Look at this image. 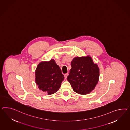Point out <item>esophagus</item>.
I'll return each mask as SVG.
<instances>
[{"instance_id":"34e87169","label":"esophagus","mask_w":130,"mask_h":130,"mask_svg":"<svg viewBox=\"0 0 130 130\" xmlns=\"http://www.w3.org/2000/svg\"><path fill=\"white\" fill-rule=\"evenodd\" d=\"M64 78H65V79H67V76L68 75V73H66V74H64Z\"/></svg>"}]
</instances>
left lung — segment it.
Wrapping results in <instances>:
<instances>
[{
  "mask_svg": "<svg viewBox=\"0 0 130 130\" xmlns=\"http://www.w3.org/2000/svg\"><path fill=\"white\" fill-rule=\"evenodd\" d=\"M67 80L73 90L80 94H87L95 88L100 76V70L89 57H76L71 63Z\"/></svg>",
  "mask_w": 130,
  "mask_h": 130,
  "instance_id": "obj_1",
  "label": "left lung"
}]
</instances>
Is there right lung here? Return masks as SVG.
Masks as SVG:
<instances>
[{"mask_svg": "<svg viewBox=\"0 0 130 130\" xmlns=\"http://www.w3.org/2000/svg\"><path fill=\"white\" fill-rule=\"evenodd\" d=\"M35 81L40 90L49 95L59 89L64 76L55 60L39 63L35 71Z\"/></svg>", "mask_w": 130, "mask_h": 130, "instance_id": "obj_1", "label": "right lung"}]
</instances>
